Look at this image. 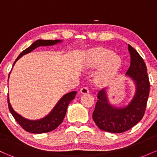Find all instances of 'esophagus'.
Wrapping results in <instances>:
<instances>
[{"label":"esophagus","instance_id":"1","mask_svg":"<svg viewBox=\"0 0 157 157\" xmlns=\"http://www.w3.org/2000/svg\"><path fill=\"white\" fill-rule=\"evenodd\" d=\"M80 93L82 94H89V90L87 87H82V89H80Z\"/></svg>","mask_w":157,"mask_h":157}]
</instances>
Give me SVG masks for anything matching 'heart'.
Listing matches in <instances>:
<instances>
[{
  "label": "heart",
  "mask_w": 157,
  "mask_h": 157,
  "mask_svg": "<svg viewBox=\"0 0 157 157\" xmlns=\"http://www.w3.org/2000/svg\"><path fill=\"white\" fill-rule=\"evenodd\" d=\"M122 60L120 56L112 51L97 48L90 51L86 57L85 66L89 69L101 67L97 74L96 80L99 83L105 84L113 80L120 72Z\"/></svg>",
  "instance_id": "1"
}]
</instances>
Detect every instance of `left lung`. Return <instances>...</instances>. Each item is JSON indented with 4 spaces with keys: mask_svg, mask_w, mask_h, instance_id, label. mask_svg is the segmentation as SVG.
<instances>
[{
    "mask_svg": "<svg viewBox=\"0 0 157 157\" xmlns=\"http://www.w3.org/2000/svg\"><path fill=\"white\" fill-rule=\"evenodd\" d=\"M131 63L125 76L134 82L135 91L130 101L122 106H117L109 101L107 89L97 93V101L92 118L97 127L106 132L120 134L129 130L142 120L147 98L150 83L146 65L132 46L128 44Z\"/></svg>",
    "mask_w": 157,
    "mask_h": 157,
    "instance_id": "left-lung-1",
    "label": "left lung"
}]
</instances>
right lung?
Masks as SVG:
<instances>
[{"mask_svg":"<svg viewBox=\"0 0 157 157\" xmlns=\"http://www.w3.org/2000/svg\"><path fill=\"white\" fill-rule=\"evenodd\" d=\"M61 43H63V40H37L35 41L29 47L26 48L24 51H23L20 54L18 57L15 60V63H14L13 66H15V63L22 56L30 53L37 47L55 46V45L61 44ZM10 73L9 75V77H10ZM76 94L77 91H71V92H68L64 94L59 100V101L57 102V104L52 109V111L44 117L39 119V120H28V119L23 117L21 114L16 112L15 110L13 109V108L12 107V105L10 103L9 94L8 106L10 111L13 116V117L15 118L17 122H18L19 125L25 131H26L27 132L33 133V134H43V133L49 132V131L55 130L62 123L63 120L65 117V115H66V111H67L68 104L75 99Z\"/></svg>","mask_w":157,"mask_h":157,"instance_id":"1","label":"right lung"}]
</instances>
